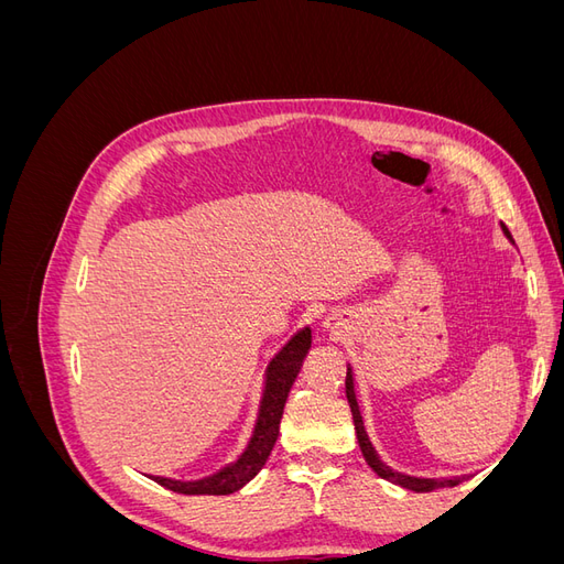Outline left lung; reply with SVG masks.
Returning a JSON list of instances; mask_svg holds the SVG:
<instances>
[{
	"instance_id": "obj_1",
	"label": "left lung",
	"mask_w": 564,
	"mask_h": 564,
	"mask_svg": "<svg viewBox=\"0 0 564 564\" xmlns=\"http://www.w3.org/2000/svg\"><path fill=\"white\" fill-rule=\"evenodd\" d=\"M508 240H513L510 237L508 228H503ZM346 398H348V404H350V412H352V421H355V433H357V442H360V449H362V456L369 464V468L377 473L379 477H383V480L392 482V485H400L409 491H433V489H440V487H456L460 482V477H452V480H431V477H412V475H404V473H395L390 466H386L383 460L379 458L377 449H373V445L367 437V431H365V423H362V414H360V406H357V398H355V381H352V369L348 367V373H346Z\"/></svg>"
}]
</instances>
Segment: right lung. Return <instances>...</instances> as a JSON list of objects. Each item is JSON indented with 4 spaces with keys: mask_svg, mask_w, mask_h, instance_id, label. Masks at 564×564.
<instances>
[{
    "mask_svg": "<svg viewBox=\"0 0 564 564\" xmlns=\"http://www.w3.org/2000/svg\"><path fill=\"white\" fill-rule=\"evenodd\" d=\"M311 340H313L311 329L305 327L289 338V344L270 360L265 369V386H263V398L259 406V419H256L247 449L240 454V458H237L235 464L193 482H181V480H169V477L150 475L152 480L176 494H191V497H197V494L226 497V494L242 489L249 480H253V477L259 475V470L265 466L272 447H275L284 402L303 367L305 355L311 350Z\"/></svg>",
    "mask_w": 564,
    "mask_h": 564,
    "instance_id": "1",
    "label": "right lung"
}]
</instances>
